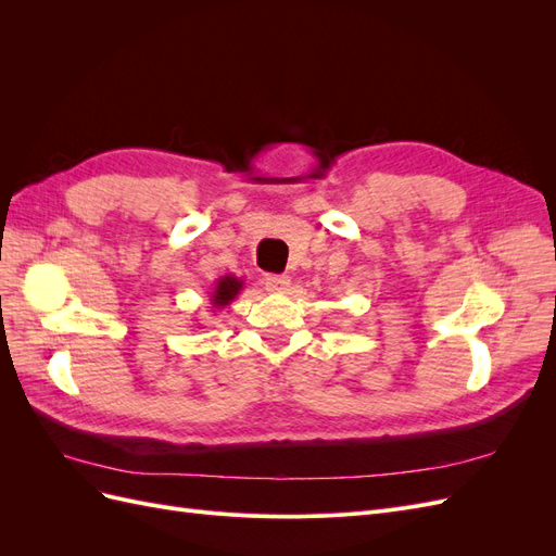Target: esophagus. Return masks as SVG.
<instances>
[{"label": "esophagus", "instance_id": "obj_1", "mask_svg": "<svg viewBox=\"0 0 556 556\" xmlns=\"http://www.w3.org/2000/svg\"><path fill=\"white\" fill-rule=\"evenodd\" d=\"M290 285V276H266V290L271 292H288Z\"/></svg>", "mask_w": 556, "mask_h": 556}]
</instances>
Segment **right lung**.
Instances as JSON below:
<instances>
[{
  "label": "right lung",
  "mask_w": 556,
  "mask_h": 556,
  "mask_svg": "<svg viewBox=\"0 0 556 556\" xmlns=\"http://www.w3.org/2000/svg\"><path fill=\"white\" fill-rule=\"evenodd\" d=\"M243 280L241 278H237V276H231V274H227V276H223V278H217L215 280V288H213V292H211V306L215 308V311H220V308H227L233 299L239 296V292L243 290Z\"/></svg>",
  "instance_id": "right-lung-1"
}]
</instances>
